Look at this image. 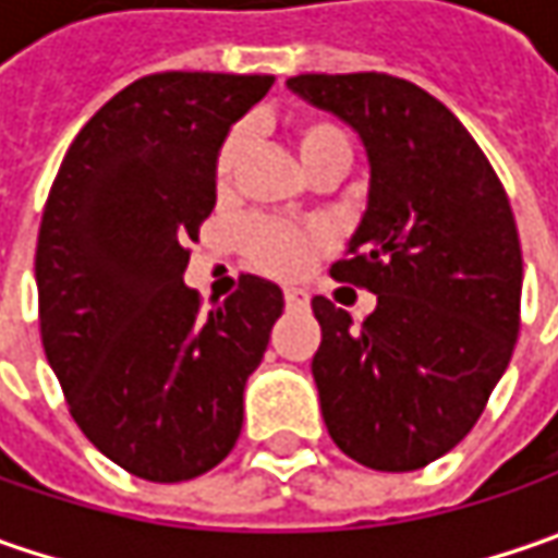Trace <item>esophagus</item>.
<instances>
[{
	"label": "esophagus",
	"instance_id": "1",
	"mask_svg": "<svg viewBox=\"0 0 558 558\" xmlns=\"http://www.w3.org/2000/svg\"><path fill=\"white\" fill-rule=\"evenodd\" d=\"M307 304H311V294H307V289L286 286V307H289V311H304Z\"/></svg>",
	"mask_w": 558,
	"mask_h": 558
}]
</instances>
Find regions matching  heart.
Returning a JSON list of instances; mask_svg holds the SVG:
<instances>
[{
    "mask_svg": "<svg viewBox=\"0 0 558 558\" xmlns=\"http://www.w3.org/2000/svg\"><path fill=\"white\" fill-rule=\"evenodd\" d=\"M294 145H298V158L304 167H311L316 158H323L329 151H351L344 133L326 120H304L294 130ZM239 155H242V133H232L217 155V180L220 183L232 177ZM242 242H245L247 257L254 267L276 272V276H294L307 267L311 254L326 242V235L319 229H289V226L257 220V223L245 226Z\"/></svg>",
    "mask_w": 558,
    "mask_h": 558,
    "instance_id": "b5f03b06",
    "label": "heart"
}]
</instances>
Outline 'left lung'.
Returning <instances> with one entry per match:
<instances>
[{
    "instance_id": "obj_1",
    "label": "left lung",
    "mask_w": 558,
    "mask_h": 558,
    "mask_svg": "<svg viewBox=\"0 0 558 558\" xmlns=\"http://www.w3.org/2000/svg\"><path fill=\"white\" fill-rule=\"evenodd\" d=\"M294 96L366 151V210L335 279L378 298L354 323L313 298V381L332 440L378 472L453 450L504 378L519 335L522 247L494 167L438 98L388 74H298Z\"/></svg>"
}]
</instances>
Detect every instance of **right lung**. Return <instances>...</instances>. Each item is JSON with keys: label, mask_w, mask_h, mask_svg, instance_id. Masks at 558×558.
<instances>
[{"label": "right lung", "mask_w": 558, "mask_h": 558, "mask_svg": "<svg viewBox=\"0 0 558 558\" xmlns=\"http://www.w3.org/2000/svg\"><path fill=\"white\" fill-rule=\"evenodd\" d=\"M276 76L167 71L111 98L68 148L36 242L39 329L71 416L120 469L189 482L242 435L245 385L282 316L260 276L198 313L189 242L217 155Z\"/></svg>", "instance_id": "right-lung-1"}]
</instances>
